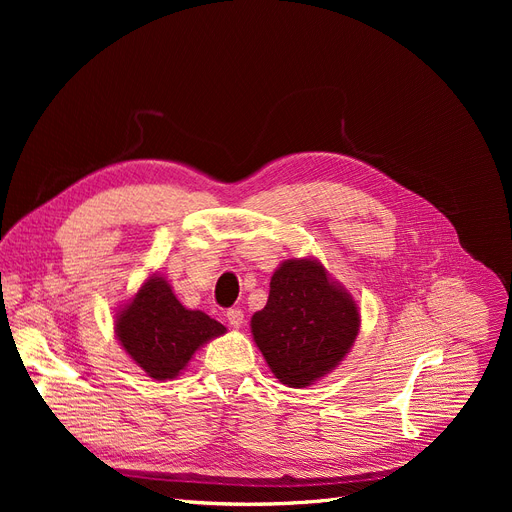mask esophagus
Instances as JSON below:
<instances>
[{"mask_svg": "<svg viewBox=\"0 0 512 512\" xmlns=\"http://www.w3.org/2000/svg\"><path fill=\"white\" fill-rule=\"evenodd\" d=\"M226 319L232 328H242V324H245V313H242L240 309H228Z\"/></svg>", "mask_w": 512, "mask_h": 512, "instance_id": "obj_1", "label": "esophagus"}]
</instances>
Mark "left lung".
Wrapping results in <instances>:
<instances>
[{"instance_id": "left-lung-1", "label": "left lung", "mask_w": 512, "mask_h": 512, "mask_svg": "<svg viewBox=\"0 0 512 512\" xmlns=\"http://www.w3.org/2000/svg\"><path fill=\"white\" fill-rule=\"evenodd\" d=\"M251 330L276 378L290 388H305L351 351L359 309L317 261L288 259L274 272L270 299L253 315Z\"/></svg>"}]
</instances>
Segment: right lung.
<instances>
[{
	"label": "right lung",
	"instance_id": "add662e5",
	"mask_svg": "<svg viewBox=\"0 0 512 512\" xmlns=\"http://www.w3.org/2000/svg\"><path fill=\"white\" fill-rule=\"evenodd\" d=\"M116 336L149 378L172 380L199 346L226 328L203 311L180 305L164 278H149L116 315Z\"/></svg>",
	"mask_w": 512,
	"mask_h": 512
}]
</instances>
